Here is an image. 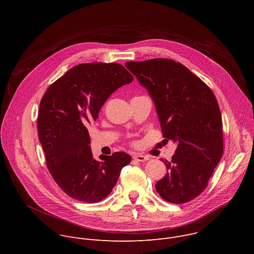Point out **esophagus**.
<instances>
[{
  "label": "esophagus",
  "instance_id": "34e87169",
  "mask_svg": "<svg viewBox=\"0 0 254 254\" xmlns=\"http://www.w3.org/2000/svg\"><path fill=\"white\" fill-rule=\"evenodd\" d=\"M132 158H133V160L138 161V162H146V161L149 160L148 156H144L142 154H134Z\"/></svg>",
  "mask_w": 254,
  "mask_h": 254
}]
</instances>
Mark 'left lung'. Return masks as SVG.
Returning a JSON list of instances; mask_svg holds the SVG:
<instances>
[{
    "mask_svg": "<svg viewBox=\"0 0 254 254\" xmlns=\"http://www.w3.org/2000/svg\"><path fill=\"white\" fill-rule=\"evenodd\" d=\"M126 66L152 96L163 136L178 142L156 190L170 203H187L206 189L223 155L218 102L206 83L174 60L130 61Z\"/></svg>",
    "mask_w": 254,
    "mask_h": 254,
    "instance_id": "obj_1",
    "label": "left lung"
}]
</instances>
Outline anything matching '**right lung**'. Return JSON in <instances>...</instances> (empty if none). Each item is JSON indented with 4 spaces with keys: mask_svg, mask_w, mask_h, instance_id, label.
<instances>
[{
    "mask_svg": "<svg viewBox=\"0 0 254 254\" xmlns=\"http://www.w3.org/2000/svg\"><path fill=\"white\" fill-rule=\"evenodd\" d=\"M133 80L119 63H82L68 70L44 93L38 135L46 165L57 185L71 198L96 203L111 194L129 155L118 152L93 159L87 126L106 99Z\"/></svg>",
    "mask_w": 254,
    "mask_h": 254,
    "instance_id": "add662e5",
    "label": "right lung"
}]
</instances>
